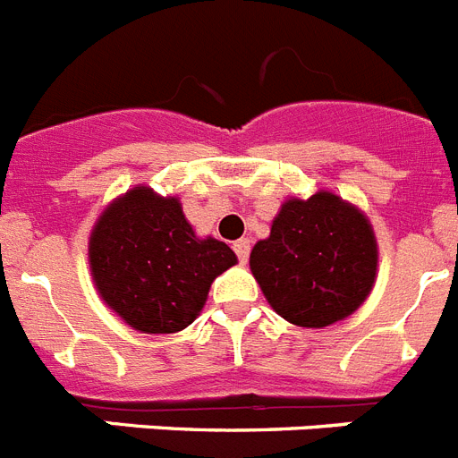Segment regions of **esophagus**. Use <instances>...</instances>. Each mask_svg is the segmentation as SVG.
Listing matches in <instances>:
<instances>
[{
	"mask_svg": "<svg viewBox=\"0 0 458 458\" xmlns=\"http://www.w3.org/2000/svg\"><path fill=\"white\" fill-rule=\"evenodd\" d=\"M233 252H236L238 261H241V264H245V261H248V257H250V241H248V238H241V241H236V243H233Z\"/></svg>",
	"mask_w": 458,
	"mask_h": 458,
	"instance_id": "esophagus-1",
	"label": "esophagus"
}]
</instances>
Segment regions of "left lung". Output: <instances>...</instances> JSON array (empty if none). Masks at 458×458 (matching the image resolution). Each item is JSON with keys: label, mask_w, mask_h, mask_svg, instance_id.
Wrapping results in <instances>:
<instances>
[{"label": "left lung", "mask_w": 458, "mask_h": 458, "mask_svg": "<svg viewBox=\"0 0 458 458\" xmlns=\"http://www.w3.org/2000/svg\"><path fill=\"white\" fill-rule=\"evenodd\" d=\"M377 259L369 215L335 191L319 190L308 199H284L268 238L250 252V271L280 318L324 329L369 299Z\"/></svg>", "instance_id": "left-lung-1"}]
</instances>
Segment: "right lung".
Segmentation results:
<instances>
[{
  "mask_svg": "<svg viewBox=\"0 0 458 458\" xmlns=\"http://www.w3.org/2000/svg\"><path fill=\"white\" fill-rule=\"evenodd\" d=\"M88 261L101 301L131 329L157 335L190 327L238 257L217 238L197 236L181 199L136 185L101 210Z\"/></svg>",
  "mask_w": 458,
  "mask_h": 458,
  "instance_id": "add662e5",
  "label": "right lung"
}]
</instances>
